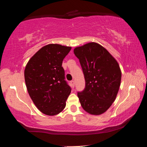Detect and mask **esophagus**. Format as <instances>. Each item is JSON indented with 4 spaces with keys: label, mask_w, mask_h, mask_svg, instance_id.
<instances>
[{
    "label": "esophagus",
    "mask_w": 147,
    "mask_h": 147,
    "mask_svg": "<svg viewBox=\"0 0 147 147\" xmlns=\"http://www.w3.org/2000/svg\"><path fill=\"white\" fill-rule=\"evenodd\" d=\"M71 85L72 87H73V88H74V80L71 81Z\"/></svg>",
    "instance_id": "esophagus-1"
}]
</instances>
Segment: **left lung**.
Returning <instances> with one entry per match:
<instances>
[{
	"instance_id": "left-lung-1",
	"label": "left lung",
	"mask_w": 147,
	"mask_h": 147,
	"mask_svg": "<svg viewBox=\"0 0 147 147\" xmlns=\"http://www.w3.org/2000/svg\"><path fill=\"white\" fill-rule=\"evenodd\" d=\"M74 54L82 69L86 86L78 92L83 109L91 115L105 112L115 101L121 71L116 59L102 46L91 42L76 47Z\"/></svg>"
}]
</instances>
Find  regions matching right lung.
I'll list each match as a JSON object with an SVG mask.
<instances>
[{"label": "right lung", "instance_id": "right-lung-1", "mask_svg": "<svg viewBox=\"0 0 147 147\" xmlns=\"http://www.w3.org/2000/svg\"><path fill=\"white\" fill-rule=\"evenodd\" d=\"M71 47L49 44L32 57L24 69L27 90L39 111L55 115L65 107L71 88L65 80L62 62Z\"/></svg>", "mask_w": 147, "mask_h": 147}]
</instances>
